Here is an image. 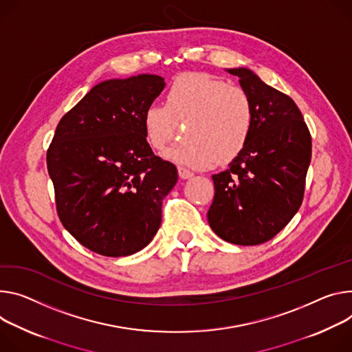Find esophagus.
I'll return each mask as SVG.
<instances>
[{
    "label": "esophagus",
    "instance_id": "34e87169",
    "mask_svg": "<svg viewBox=\"0 0 352 352\" xmlns=\"http://www.w3.org/2000/svg\"><path fill=\"white\" fill-rule=\"evenodd\" d=\"M178 174H179V177L182 179H189V178L194 177V173L190 171V170H188V168H185V167H179L178 168Z\"/></svg>",
    "mask_w": 352,
    "mask_h": 352
}]
</instances>
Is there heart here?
<instances>
[{"mask_svg": "<svg viewBox=\"0 0 352 352\" xmlns=\"http://www.w3.org/2000/svg\"><path fill=\"white\" fill-rule=\"evenodd\" d=\"M188 123L186 140L168 148L171 162L208 168L234 160L247 146L254 127V104L245 89L208 73H185L174 80L167 104L153 102L143 113L147 143L163 150Z\"/></svg>", "mask_w": 352, "mask_h": 352, "instance_id": "obj_1", "label": "heart"}]
</instances>
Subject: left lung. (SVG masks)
I'll return each mask as SVG.
<instances>
[{
    "label": "left lung",
    "instance_id": "left-lung-1",
    "mask_svg": "<svg viewBox=\"0 0 352 352\" xmlns=\"http://www.w3.org/2000/svg\"><path fill=\"white\" fill-rule=\"evenodd\" d=\"M254 104V127L226 171L212 175V230L237 245L276 236L299 210L311 158V138L291 97L245 67L229 69Z\"/></svg>",
    "mask_w": 352,
    "mask_h": 352
}]
</instances>
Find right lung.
<instances>
[{"instance_id": "add662e5", "label": "right lung", "mask_w": 352, "mask_h": 352, "mask_svg": "<svg viewBox=\"0 0 352 352\" xmlns=\"http://www.w3.org/2000/svg\"><path fill=\"white\" fill-rule=\"evenodd\" d=\"M164 78L139 74L95 87L56 127L46 162L65 229L88 250L126 257L143 250L162 223L177 167L157 157L143 113Z\"/></svg>"}]
</instances>
